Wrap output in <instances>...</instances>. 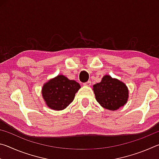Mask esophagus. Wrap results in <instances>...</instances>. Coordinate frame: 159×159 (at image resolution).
<instances>
[{
    "instance_id": "34e87169",
    "label": "esophagus",
    "mask_w": 159,
    "mask_h": 159,
    "mask_svg": "<svg viewBox=\"0 0 159 159\" xmlns=\"http://www.w3.org/2000/svg\"><path fill=\"white\" fill-rule=\"evenodd\" d=\"M83 85H85V86H90L91 85V81H90V80H88V81H87L86 83H83Z\"/></svg>"
}]
</instances>
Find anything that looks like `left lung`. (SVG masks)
<instances>
[{"mask_svg":"<svg viewBox=\"0 0 159 159\" xmlns=\"http://www.w3.org/2000/svg\"><path fill=\"white\" fill-rule=\"evenodd\" d=\"M96 100L107 109L115 111L124 106L128 98V89L124 83L105 75L100 83L93 85Z\"/></svg>","mask_w":159,"mask_h":159,"instance_id":"left-lung-1","label":"left lung"}]
</instances>
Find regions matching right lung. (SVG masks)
Listing matches in <instances>:
<instances>
[{
  "instance_id": "obj_1",
  "label": "right lung",
  "mask_w": 159,
  "mask_h": 159,
  "mask_svg": "<svg viewBox=\"0 0 159 159\" xmlns=\"http://www.w3.org/2000/svg\"><path fill=\"white\" fill-rule=\"evenodd\" d=\"M80 88L79 83L69 80L63 75H58L45 83L42 88V95L49 108L60 111L73 102Z\"/></svg>"
}]
</instances>
